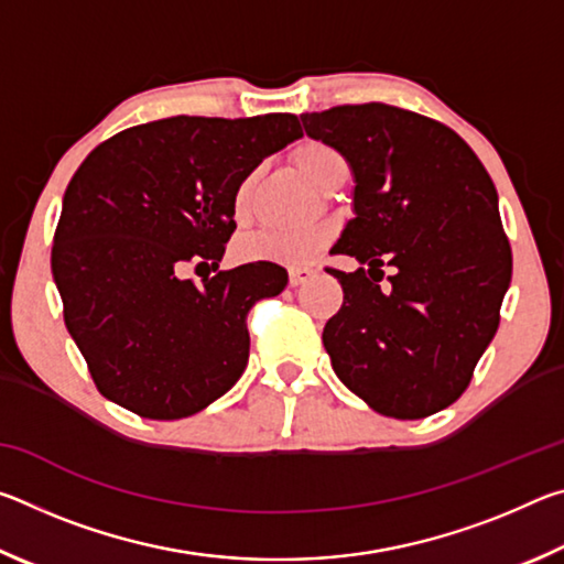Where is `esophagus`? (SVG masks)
Segmentation results:
<instances>
[{
  "instance_id": "obj_1",
  "label": "esophagus",
  "mask_w": 564,
  "mask_h": 564,
  "mask_svg": "<svg viewBox=\"0 0 564 564\" xmlns=\"http://www.w3.org/2000/svg\"><path fill=\"white\" fill-rule=\"evenodd\" d=\"M313 275H316V271L308 269V265H295V269L289 271V281L291 285H303L305 281H311Z\"/></svg>"
}]
</instances>
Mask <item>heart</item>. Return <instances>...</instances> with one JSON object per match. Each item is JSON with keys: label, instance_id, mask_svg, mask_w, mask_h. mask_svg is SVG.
Instances as JSON below:
<instances>
[{"label": "heart", "instance_id": "1", "mask_svg": "<svg viewBox=\"0 0 564 564\" xmlns=\"http://www.w3.org/2000/svg\"><path fill=\"white\" fill-rule=\"evenodd\" d=\"M293 161L301 174L311 181L316 188H323L333 176L348 171V161L338 149L323 141H303L293 149ZM256 184V174H248L236 188V212H246L248 202H251ZM326 236L321 231H259L251 236H243L236 243L238 261H271L281 265H303L316 256Z\"/></svg>", "mask_w": 564, "mask_h": 564}]
</instances>
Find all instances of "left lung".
I'll return each mask as SVG.
<instances>
[{"label":"left lung","instance_id":"left-lung-1","mask_svg":"<svg viewBox=\"0 0 564 564\" xmlns=\"http://www.w3.org/2000/svg\"><path fill=\"white\" fill-rule=\"evenodd\" d=\"M301 121L356 176V218L333 251L360 269H328L343 285L323 328L333 370L376 413L433 415L465 393L500 326L512 251L498 191L453 129L415 111L370 101ZM383 264L394 271L388 286Z\"/></svg>","mask_w":564,"mask_h":564}]
</instances>
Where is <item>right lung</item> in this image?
<instances>
[{"label":"right lung","instance_id":"add662e5","mask_svg":"<svg viewBox=\"0 0 564 564\" xmlns=\"http://www.w3.org/2000/svg\"><path fill=\"white\" fill-rule=\"evenodd\" d=\"M293 113L171 117L119 131L66 186L52 246L64 323L99 393L151 420L194 415L246 370V316L279 295V263L218 271L236 188L301 139ZM184 264L216 270L204 286Z\"/></svg>","mask_w":564,"mask_h":564}]
</instances>
